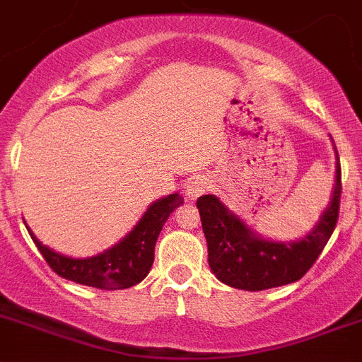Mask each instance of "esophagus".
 <instances>
[{"label":"esophagus","instance_id":"esophagus-1","mask_svg":"<svg viewBox=\"0 0 362 362\" xmlns=\"http://www.w3.org/2000/svg\"><path fill=\"white\" fill-rule=\"evenodd\" d=\"M211 187H213L211 179H209L208 175H195L190 183H188L187 192L192 199H197V197H201L202 194H206V192H208Z\"/></svg>","mask_w":362,"mask_h":362}]
</instances>
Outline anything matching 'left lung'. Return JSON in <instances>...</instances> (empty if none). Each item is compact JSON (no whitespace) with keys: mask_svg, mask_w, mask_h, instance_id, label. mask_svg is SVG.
<instances>
[{"mask_svg":"<svg viewBox=\"0 0 362 362\" xmlns=\"http://www.w3.org/2000/svg\"><path fill=\"white\" fill-rule=\"evenodd\" d=\"M336 149V146H334ZM336 185L330 206L318 226L304 240L295 243L267 242L213 195L197 199L202 230L208 242V261L213 274L233 288L261 291L298 281L315 264L332 236L341 201V165L336 149Z\"/></svg>","mask_w":362,"mask_h":362,"instance_id":"1","label":"left lung"}]
</instances>
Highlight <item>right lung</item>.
Wrapping results in <instances>:
<instances>
[{
	"mask_svg": "<svg viewBox=\"0 0 362 362\" xmlns=\"http://www.w3.org/2000/svg\"><path fill=\"white\" fill-rule=\"evenodd\" d=\"M179 204H183L179 194L160 199L149 206L146 215L122 242L87 259H72L53 252L35 238L32 230L28 229V233L51 270L60 277L98 290H126L139 284L149 274L154 263V245L158 236Z\"/></svg>",
	"mask_w": 362,
	"mask_h": 362,
	"instance_id": "add662e5",
	"label": "right lung"
}]
</instances>
